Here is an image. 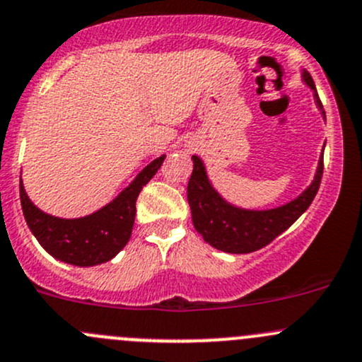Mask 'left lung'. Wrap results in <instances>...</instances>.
<instances>
[{
	"mask_svg": "<svg viewBox=\"0 0 362 362\" xmlns=\"http://www.w3.org/2000/svg\"><path fill=\"white\" fill-rule=\"evenodd\" d=\"M301 78L313 90L315 105L326 119L313 78L305 69ZM192 163L194 168L187 184V202L191 206L192 224L196 231L214 249L229 254H249L272 243L276 236L289 229L312 204L322 178L324 148L312 184L293 202L269 210H247L228 203L211 185L203 160L198 156H192Z\"/></svg>",
	"mask_w": 362,
	"mask_h": 362,
	"instance_id": "left-lung-1",
	"label": "left lung"
}]
</instances>
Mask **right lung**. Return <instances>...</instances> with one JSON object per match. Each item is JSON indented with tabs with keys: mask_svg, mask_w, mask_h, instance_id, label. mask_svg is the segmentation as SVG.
Wrapping results in <instances>:
<instances>
[{
	"mask_svg": "<svg viewBox=\"0 0 362 362\" xmlns=\"http://www.w3.org/2000/svg\"><path fill=\"white\" fill-rule=\"evenodd\" d=\"M166 156L154 159L133 182L94 214L61 218L45 214L25 194L21 178V204L29 229L40 245L57 261L73 266H96L115 257L129 242L136 215V198L144 185L158 173Z\"/></svg>",
	"mask_w": 362,
	"mask_h": 362,
	"instance_id": "add662e5",
	"label": "right lung"
}]
</instances>
